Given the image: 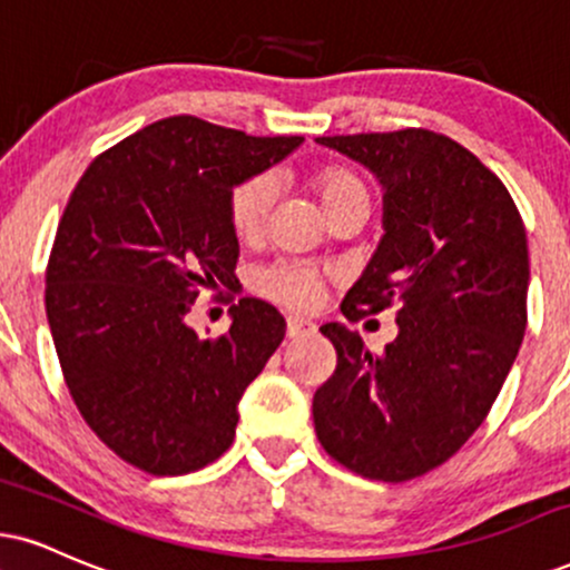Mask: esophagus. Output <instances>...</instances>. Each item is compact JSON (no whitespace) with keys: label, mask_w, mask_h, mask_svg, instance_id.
Masks as SVG:
<instances>
[{"label":"esophagus","mask_w":570,"mask_h":570,"mask_svg":"<svg viewBox=\"0 0 570 570\" xmlns=\"http://www.w3.org/2000/svg\"><path fill=\"white\" fill-rule=\"evenodd\" d=\"M286 332H289L292 340L307 337V334H315V324L311 318H303V315H289L286 318Z\"/></svg>","instance_id":"1"}]
</instances>
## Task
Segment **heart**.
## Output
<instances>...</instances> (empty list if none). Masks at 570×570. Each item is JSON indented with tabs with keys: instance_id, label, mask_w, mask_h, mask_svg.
<instances>
[{
	"instance_id": "b5f03b06",
	"label": "heart",
	"mask_w": 570,
	"mask_h": 570,
	"mask_svg": "<svg viewBox=\"0 0 570 570\" xmlns=\"http://www.w3.org/2000/svg\"><path fill=\"white\" fill-rule=\"evenodd\" d=\"M276 177L267 173L252 175L233 185L228 196V219L238 238L249 242V238H257L265 230L267 217H271L273 204H276ZM355 196H366V188H363L358 177L342 173V169H328V173L321 175V198H324L326 209ZM321 281H324V273L315 265L303 263V259H278V263L259 267L255 284L265 297L276 299V303L289 307H311L321 294Z\"/></svg>"
}]
</instances>
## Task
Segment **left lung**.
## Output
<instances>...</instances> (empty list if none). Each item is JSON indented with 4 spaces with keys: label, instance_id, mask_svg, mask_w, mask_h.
<instances>
[{
    "label": "left lung",
    "instance_id": "1",
    "mask_svg": "<svg viewBox=\"0 0 570 570\" xmlns=\"http://www.w3.org/2000/svg\"><path fill=\"white\" fill-rule=\"evenodd\" d=\"M382 185V238L342 313L397 307V337L372 353L345 324L321 334L337 372L313 395L328 456L401 483L454 456L497 401L525 334L528 242L491 169L428 129L315 137Z\"/></svg>",
    "mask_w": 570,
    "mask_h": 570
}]
</instances>
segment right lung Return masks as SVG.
I'll use <instances>...</instances> for the list:
<instances>
[{"instance_id": "add662e5", "label": "right lung", "mask_w": 570, "mask_h": 570, "mask_svg": "<svg viewBox=\"0 0 570 570\" xmlns=\"http://www.w3.org/2000/svg\"><path fill=\"white\" fill-rule=\"evenodd\" d=\"M305 137H252L169 116L87 167L47 267V321L73 403L116 456L150 475L207 468L233 443L238 401L286 334L263 299L230 307L223 337L185 315L233 284V185Z\"/></svg>"}]
</instances>
